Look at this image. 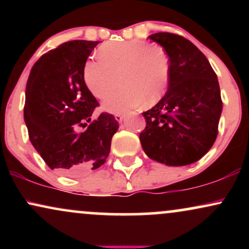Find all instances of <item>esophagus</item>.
I'll return each instance as SVG.
<instances>
[{"label":"esophagus","mask_w":249,"mask_h":249,"mask_svg":"<svg viewBox=\"0 0 249 249\" xmlns=\"http://www.w3.org/2000/svg\"><path fill=\"white\" fill-rule=\"evenodd\" d=\"M115 118H116V121H117V122L122 123V122H123V119L125 118V115H123V113H116V115H115Z\"/></svg>","instance_id":"34e87169"}]
</instances>
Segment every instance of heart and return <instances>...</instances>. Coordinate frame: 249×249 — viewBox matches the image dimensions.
<instances>
[{
	"mask_svg": "<svg viewBox=\"0 0 249 249\" xmlns=\"http://www.w3.org/2000/svg\"><path fill=\"white\" fill-rule=\"evenodd\" d=\"M98 59L85 62L83 79L98 99L107 97L120 79L122 87L103 103L108 112H125L142 101L152 105L166 93L170 58L160 44L142 39L110 42L99 48Z\"/></svg>",
	"mask_w": 249,
	"mask_h": 249,
	"instance_id": "heart-1",
	"label": "heart"
}]
</instances>
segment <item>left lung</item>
<instances>
[{
	"mask_svg": "<svg viewBox=\"0 0 249 249\" xmlns=\"http://www.w3.org/2000/svg\"><path fill=\"white\" fill-rule=\"evenodd\" d=\"M150 37L166 50L170 81L165 96L146 112L139 134L145 153L168 166L198 161L213 146L222 111L220 87L206 56L172 33Z\"/></svg>",
	"mask_w": 249,
	"mask_h": 249,
	"instance_id": "left-lung-1",
	"label": "left lung"
}]
</instances>
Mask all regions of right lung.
I'll list each match as a JSON object with an SVG mask.
<instances>
[{
    "instance_id": "right-lung-1",
    "label": "right lung",
    "mask_w": 249,
    "mask_h": 249,
    "mask_svg": "<svg viewBox=\"0 0 249 249\" xmlns=\"http://www.w3.org/2000/svg\"><path fill=\"white\" fill-rule=\"evenodd\" d=\"M98 43H63L35 63L27 82L24 122L29 139L45 164L63 176H82L101 167L119 127L107 112L89 122L99 104L85 85L83 68ZM87 124L84 133L76 132Z\"/></svg>"
}]
</instances>
